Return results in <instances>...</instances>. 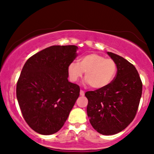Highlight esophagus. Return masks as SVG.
<instances>
[{"mask_svg": "<svg viewBox=\"0 0 154 154\" xmlns=\"http://www.w3.org/2000/svg\"><path fill=\"white\" fill-rule=\"evenodd\" d=\"M79 94H80L81 96H84V95H85V92L83 91H82V90H81L80 93H79Z\"/></svg>", "mask_w": 154, "mask_h": 154, "instance_id": "esophagus-1", "label": "esophagus"}]
</instances>
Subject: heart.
I'll list each match as a JSON object with an SVG mask.
<instances>
[{
	"label": "heart",
	"instance_id": "1",
	"mask_svg": "<svg viewBox=\"0 0 154 154\" xmlns=\"http://www.w3.org/2000/svg\"><path fill=\"white\" fill-rule=\"evenodd\" d=\"M117 66L115 61L106 59L98 54H89L82 56L78 62L72 61L68 66V74L72 82H77L85 72V81L93 88L106 87L114 80Z\"/></svg>",
	"mask_w": 154,
	"mask_h": 154
}]
</instances>
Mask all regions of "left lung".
Here are the masks:
<instances>
[{
	"label": "left lung",
	"mask_w": 154,
	"mask_h": 154,
	"mask_svg": "<svg viewBox=\"0 0 154 154\" xmlns=\"http://www.w3.org/2000/svg\"><path fill=\"white\" fill-rule=\"evenodd\" d=\"M117 66L114 80L106 87L86 92L87 114L97 132L111 135L122 131L137 114L143 84L133 64L123 57L108 52Z\"/></svg>",
	"instance_id": "left-lung-1"
}]
</instances>
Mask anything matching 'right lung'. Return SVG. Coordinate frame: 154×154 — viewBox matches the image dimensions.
Wrapping results in <instances>:
<instances>
[{"instance_id": "add662e5", "label": "right lung", "mask_w": 154, "mask_h": 154, "mask_svg": "<svg viewBox=\"0 0 154 154\" xmlns=\"http://www.w3.org/2000/svg\"><path fill=\"white\" fill-rule=\"evenodd\" d=\"M76 45H53L28 59L17 85V98L27 125L41 135L63 127L80 88L68 81V66L77 56Z\"/></svg>"}]
</instances>
